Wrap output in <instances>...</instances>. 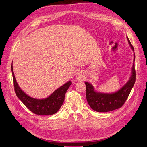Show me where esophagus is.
I'll return each mask as SVG.
<instances>
[{
	"label": "esophagus",
	"instance_id": "esophagus-1",
	"mask_svg": "<svg viewBox=\"0 0 147 147\" xmlns=\"http://www.w3.org/2000/svg\"><path fill=\"white\" fill-rule=\"evenodd\" d=\"M76 77H77V79L78 80V81H82L84 80V73L82 72V71H78V72L76 74Z\"/></svg>",
	"mask_w": 147,
	"mask_h": 147
}]
</instances>
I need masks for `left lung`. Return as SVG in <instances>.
I'll return each instance as SVG.
<instances>
[{
	"label": "left lung",
	"instance_id": "1",
	"mask_svg": "<svg viewBox=\"0 0 147 147\" xmlns=\"http://www.w3.org/2000/svg\"><path fill=\"white\" fill-rule=\"evenodd\" d=\"M127 40L131 48L134 51V47L132 46L128 37ZM135 57L134 54V61H135ZM135 79L136 72L134 62L131 76L129 80L119 91L113 94H103V93L96 92L94 90V87L90 83L85 82L86 98L88 103L93 110L98 112H107L120 109L128 98V95L134 85Z\"/></svg>",
	"mask_w": 147,
	"mask_h": 147
}]
</instances>
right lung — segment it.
<instances>
[{
  "mask_svg": "<svg viewBox=\"0 0 147 147\" xmlns=\"http://www.w3.org/2000/svg\"><path fill=\"white\" fill-rule=\"evenodd\" d=\"M11 70L16 94L32 112L39 115H51L58 112L63 104L66 92L71 84V81L57 89L49 97L45 99H35L28 96L19 87L14 76L12 64Z\"/></svg>",
  "mask_w": 147,
  "mask_h": 147,
  "instance_id": "add662e5",
  "label": "right lung"
}]
</instances>
